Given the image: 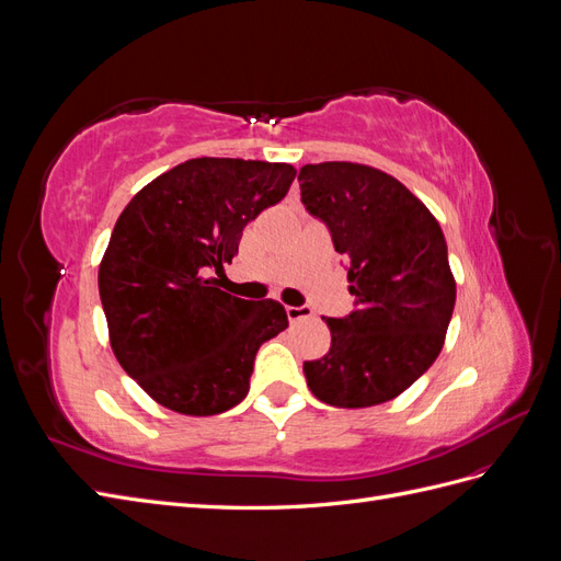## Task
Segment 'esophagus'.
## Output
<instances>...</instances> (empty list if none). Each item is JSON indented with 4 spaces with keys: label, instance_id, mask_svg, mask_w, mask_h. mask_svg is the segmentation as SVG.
I'll return each instance as SVG.
<instances>
[{
    "label": "esophagus",
    "instance_id": "1",
    "mask_svg": "<svg viewBox=\"0 0 561 561\" xmlns=\"http://www.w3.org/2000/svg\"><path fill=\"white\" fill-rule=\"evenodd\" d=\"M285 313H287V320H290V322H299L304 318H311L313 309H309V307H287Z\"/></svg>",
    "mask_w": 561,
    "mask_h": 561
}]
</instances>
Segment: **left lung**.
Instances as JSON below:
<instances>
[{"label": "left lung", "instance_id": "1", "mask_svg": "<svg viewBox=\"0 0 561 561\" xmlns=\"http://www.w3.org/2000/svg\"><path fill=\"white\" fill-rule=\"evenodd\" d=\"M301 201L348 260L355 309L325 318L332 344L304 363L311 393L358 410L398 398L445 346L456 301L445 233L407 186L351 161L307 163Z\"/></svg>", "mask_w": 561, "mask_h": 561}]
</instances>
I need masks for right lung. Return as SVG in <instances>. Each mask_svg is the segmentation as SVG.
I'll return each mask as SVG.
<instances>
[{
  "mask_svg": "<svg viewBox=\"0 0 561 561\" xmlns=\"http://www.w3.org/2000/svg\"><path fill=\"white\" fill-rule=\"evenodd\" d=\"M290 163L190 159L130 198L98 271L110 344L145 393L186 416L231 410L254 355L287 328L280 301L222 290L248 222L285 198Z\"/></svg>",
  "mask_w": 561,
  "mask_h": 561,
  "instance_id": "add662e5",
  "label": "right lung"
}]
</instances>
